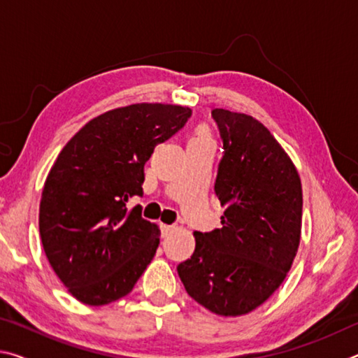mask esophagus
Segmentation results:
<instances>
[{
    "instance_id": "obj_1",
    "label": "esophagus",
    "mask_w": 358,
    "mask_h": 358,
    "mask_svg": "<svg viewBox=\"0 0 358 358\" xmlns=\"http://www.w3.org/2000/svg\"><path fill=\"white\" fill-rule=\"evenodd\" d=\"M173 226H167V224H161V235L162 237H169L172 234Z\"/></svg>"
}]
</instances>
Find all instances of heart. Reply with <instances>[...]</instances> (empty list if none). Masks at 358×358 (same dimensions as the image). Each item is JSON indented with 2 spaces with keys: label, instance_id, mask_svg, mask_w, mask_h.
Returning <instances> with one entry per match:
<instances>
[{
  "label": "heart",
  "instance_id": "heart-1",
  "mask_svg": "<svg viewBox=\"0 0 358 358\" xmlns=\"http://www.w3.org/2000/svg\"><path fill=\"white\" fill-rule=\"evenodd\" d=\"M201 141H210V137L205 131H199L197 134L191 138V142H201Z\"/></svg>",
  "mask_w": 358,
  "mask_h": 358
}]
</instances>
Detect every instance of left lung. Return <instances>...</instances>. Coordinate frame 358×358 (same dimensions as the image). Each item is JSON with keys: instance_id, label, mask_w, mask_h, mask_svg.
<instances>
[{"instance_id": "obj_1", "label": "left lung", "mask_w": 358, "mask_h": 358, "mask_svg": "<svg viewBox=\"0 0 358 358\" xmlns=\"http://www.w3.org/2000/svg\"><path fill=\"white\" fill-rule=\"evenodd\" d=\"M222 141L215 192L221 229L196 232L177 270L186 292L220 316L248 314L281 286L300 245L303 194L295 166L262 123L213 108Z\"/></svg>"}]
</instances>
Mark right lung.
Masks as SVG:
<instances>
[{
  "instance_id": "obj_1",
  "label": "right lung",
  "mask_w": 358,
  "mask_h": 358,
  "mask_svg": "<svg viewBox=\"0 0 358 358\" xmlns=\"http://www.w3.org/2000/svg\"><path fill=\"white\" fill-rule=\"evenodd\" d=\"M191 113L171 104L115 108L88 121L58 155L42 191L39 234L78 301L102 306L128 295L153 259L159 229L126 202L142 197L145 162Z\"/></svg>"
}]
</instances>
